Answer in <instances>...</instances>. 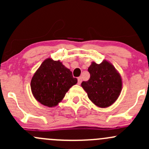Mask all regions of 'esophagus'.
Returning <instances> with one entry per match:
<instances>
[{
    "label": "esophagus",
    "mask_w": 149,
    "mask_h": 149,
    "mask_svg": "<svg viewBox=\"0 0 149 149\" xmlns=\"http://www.w3.org/2000/svg\"><path fill=\"white\" fill-rule=\"evenodd\" d=\"M77 80H78V84H80L81 82V80H82V79H81V77H78Z\"/></svg>",
    "instance_id": "1"
}]
</instances>
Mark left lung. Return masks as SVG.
Returning <instances> with one entry per match:
<instances>
[{
	"instance_id": "8db88e82",
	"label": "left lung",
	"mask_w": 149,
	"mask_h": 149,
	"mask_svg": "<svg viewBox=\"0 0 149 149\" xmlns=\"http://www.w3.org/2000/svg\"><path fill=\"white\" fill-rule=\"evenodd\" d=\"M88 72L90 78L82 81L81 85L89 100L101 108L111 106L118 99L122 89L121 75L107 60L100 64L92 62Z\"/></svg>"
}]
</instances>
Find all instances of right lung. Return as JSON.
Returning <instances> with one entry per match:
<instances>
[{
  "mask_svg": "<svg viewBox=\"0 0 149 149\" xmlns=\"http://www.w3.org/2000/svg\"><path fill=\"white\" fill-rule=\"evenodd\" d=\"M77 83L72 72L60 60L47 58L35 72L30 82L32 93L40 103L48 107L57 106L70 87Z\"/></svg>",
  "mask_w": 149,
  "mask_h": 149,
  "instance_id": "right-lung-1",
  "label": "right lung"
}]
</instances>
